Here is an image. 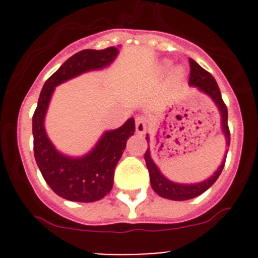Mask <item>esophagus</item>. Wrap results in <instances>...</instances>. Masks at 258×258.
I'll use <instances>...</instances> for the list:
<instances>
[{
  "instance_id": "1",
  "label": "esophagus",
  "mask_w": 258,
  "mask_h": 258,
  "mask_svg": "<svg viewBox=\"0 0 258 258\" xmlns=\"http://www.w3.org/2000/svg\"><path fill=\"white\" fill-rule=\"evenodd\" d=\"M147 128V117L146 116H137L136 117V132L142 135L146 132Z\"/></svg>"
}]
</instances>
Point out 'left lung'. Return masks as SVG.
<instances>
[{
	"instance_id": "8db88e82",
	"label": "left lung",
	"mask_w": 258,
	"mask_h": 258,
	"mask_svg": "<svg viewBox=\"0 0 258 258\" xmlns=\"http://www.w3.org/2000/svg\"><path fill=\"white\" fill-rule=\"evenodd\" d=\"M188 62H189V69H191V71H189V80H188L189 85L195 86V87H197L199 90H201L202 92L207 93V95L215 101L218 110H220L221 117H222V131L226 137V144H227V146H230L231 135H230V128H228V124H227V118H228L227 106H226L225 102H223L217 82H216V80L213 79L212 75H211L210 72H207L205 69H202L196 61L189 58ZM146 140H147L148 142V137H146ZM226 156L225 158H223V162L221 163L220 167L217 168V171H216V172L213 173L209 179H206V181L204 182H200V183H194V184H181V183H175V182L168 181V179L160 172L157 166L153 163L152 158H151L150 156V148H147V151L145 152V161L148 168V173H150L151 186H152L153 191H155L158 196L165 197V199H168V200H173V201H186V200L195 199V197L202 195L206 189H209L210 187L217 181L218 176L221 175L223 167H225Z\"/></svg>"
}]
</instances>
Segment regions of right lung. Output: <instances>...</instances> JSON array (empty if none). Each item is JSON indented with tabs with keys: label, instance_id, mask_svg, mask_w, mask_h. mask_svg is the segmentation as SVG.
Wrapping results in <instances>:
<instances>
[{
	"label": "right lung",
	"instance_id": "1",
	"mask_svg": "<svg viewBox=\"0 0 258 258\" xmlns=\"http://www.w3.org/2000/svg\"><path fill=\"white\" fill-rule=\"evenodd\" d=\"M118 53L116 47L83 49L70 57L41 90L37 107L32 117L33 152L36 162L47 184L54 194L75 202H95L110 194L117 162L126 142L135 132V119L130 118L119 128L108 131L96 147L81 158L59 153L46 135L43 119L54 87L86 71L107 66Z\"/></svg>",
	"mask_w": 258,
	"mask_h": 258
}]
</instances>
